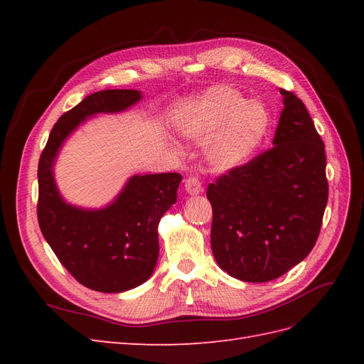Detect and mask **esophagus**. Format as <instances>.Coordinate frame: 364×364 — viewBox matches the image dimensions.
<instances>
[{
    "label": "esophagus",
    "instance_id": "1",
    "mask_svg": "<svg viewBox=\"0 0 364 364\" xmlns=\"http://www.w3.org/2000/svg\"><path fill=\"white\" fill-rule=\"evenodd\" d=\"M202 182L197 178H188L185 179V191L191 194V196H197L202 193Z\"/></svg>",
    "mask_w": 364,
    "mask_h": 364
}]
</instances>
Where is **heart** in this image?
<instances>
[{"label": "heart", "mask_w": 364, "mask_h": 364, "mask_svg": "<svg viewBox=\"0 0 364 364\" xmlns=\"http://www.w3.org/2000/svg\"><path fill=\"white\" fill-rule=\"evenodd\" d=\"M270 112L261 102L247 100L234 87L217 85L206 90L178 118L181 135L206 141L205 155L217 170L247 165L266 142Z\"/></svg>", "instance_id": "obj_1"}]
</instances>
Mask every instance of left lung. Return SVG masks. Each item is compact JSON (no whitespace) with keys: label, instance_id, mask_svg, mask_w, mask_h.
Wrapping results in <instances>:
<instances>
[{"label":"left lung","instance_id":"obj_1","mask_svg":"<svg viewBox=\"0 0 364 364\" xmlns=\"http://www.w3.org/2000/svg\"><path fill=\"white\" fill-rule=\"evenodd\" d=\"M273 147L209 183L211 247L230 277L267 282L314 247L328 202L325 144L301 98L281 90Z\"/></svg>","mask_w":364,"mask_h":364}]
</instances>
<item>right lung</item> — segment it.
<instances>
[{"label": "right lung", "mask_w": 364, "mask_h": 364, "mask_svg": "<svg viewBox=\"0 0 364 364\" xmlns=\"http://www.w3.org/2000/svg\"><path fill=\"white\" fill-rule=\"evenodd\" d=\"M141 100L135 90H106L87 95L53 126L38 165V222L43 238L85 287L121 293L146 282L159 255L158 225L178 199L179 173L130 178L103 209L68 205L58 191L53 164L63 141L95 114H114Z\"/></svg>", "instance_id": "1"}]
</instances>
